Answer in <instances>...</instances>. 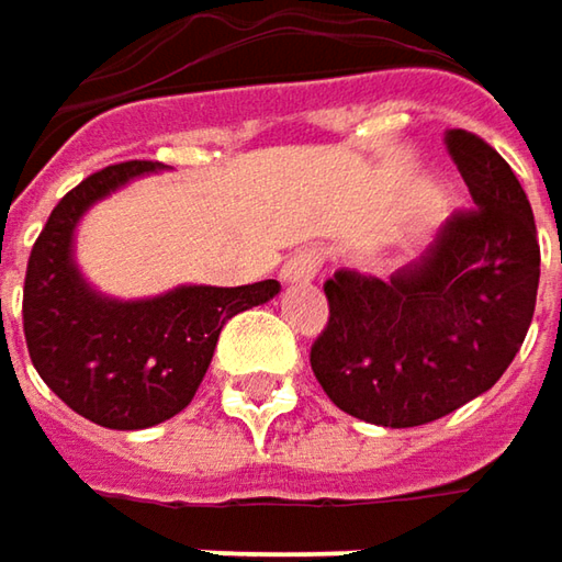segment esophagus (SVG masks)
<instances>
[{"label":"esophagus","instance_id":"1","mask_svg":"<svg viewBox=\"0 0 562 562\" xmlns=\"http://www.w3.org/2000/svg\"><path fill=\"white\" fill-rule=\"evenodd\" d=\"M321 263H324V254H321V250L302 248V250H295V254L282 263L280 277L285 282H308L317 277Z\"/></svg>","mask_w":562,"mask_h":562}]
</instances>
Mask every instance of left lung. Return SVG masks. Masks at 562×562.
I'll return each instance as SVG.
<instances>
[{"mask_svg":"<svg viewBox=\"0 0 562 562\" xmlns=\"http://www.w3.org/2000/svg\"><path fill=\"white\" fill-rule=\"evenodd\" d=\"M448 151L474 206L454 210L419 263L391 280L337 270L312 372L349 416L407 429L490 391L521 347L538 302L541 245L509 161L477 133Z\"/></svg>","mask_w":562,"mask_h":562,"instance_id":"left-lung-1","label":"left lung"}]
</instances>
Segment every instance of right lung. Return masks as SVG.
Wrapping results in <instances>:
<instances>
[{"instance_id":"right-lung-1","label":"right lung","mask_w":562,"mask_h":562,"mask_svg":"<svg viewBox=\"0 0 562 562\" xmlns=\"http://www.w3.org/2000/svg\"><path fill=\"white\" fill-rule=\"evenodd\" d=\"M161 161H120L72 187L37 235L24 273V340L37 375L72 411L108 429H149L181 413L213 362L228 317L270 302L280 282L181 285L149 302H108L72 267V228L101 196Z\"/></svg>"}]
</instances>
